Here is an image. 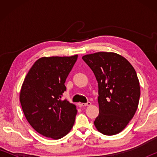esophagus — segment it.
<instances>
[{
	"label": "esophagus",
	"mask_w": 157,
	"mask_h": 157,
	"mask_svg": "<svg viewBox=\"0 0 157 157\" xmlns=\"http://www.w3.org/2000/svg\"><path fill=\"white\" fill-rule=\"evenodd\" d=\"M91 105V102H87L86 103H82V104H79V106H80V107H86V106H89Z\"/></svg>",
	"instance_id": "34e87169"
}]
</instances>
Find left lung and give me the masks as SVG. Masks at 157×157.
<instances>
[{
  "mask_svg": "<svg viewBox=\"0 0 157 157\" xmlns=\"http://www.w3.org/2000/svg\"><path fill=\"white\" fill-rule=\"evenodd\" d=\"M83 59L98 83L99 115L94 124L100 132L111 136L123 130L139 105L140 84L136 71L125 58L114 52L86 55Z\"/></svg>",
  "mask_w": 157,
  "mask_h": 157,
  "instance_id": "1",
  "label": "left lung"
}]
</instances>
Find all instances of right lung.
<instances>
[{
    "mask_svg": "<svg viewBox=\"0 0 157 157\" xmlns=\"http://www.w3.org/2000/svg\"><path fill=\"white\" fill-rule=\"evenodd\" d=\"M78 59L42 57L25 76L20 92L23 113L30 125L44 136L59 139L71 131L77 114L75 105L62 100L65 82Z\"/></svg>",
    "mask_w": 157,
    "mask_h": 157,
    "instance_id": "right-lung-1",
    "label": "right lung"
}]
</instances>
